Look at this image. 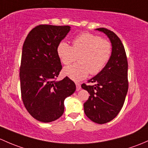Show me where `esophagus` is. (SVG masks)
<instances>
[{
  "instance_id": "esophagus-1",
  "label": "esophagus",
  "mask_w": 148,
  "mask_h": 148,
  "mask_svg": "<svg viewBox=\"0 0 148 148\" xmlns=\"http://www.w3.org/2000/svg\"><path fill=\"white\" fill-rule=\"evenodd\" d=\"M76 86H77V88H76V90H77V91H79V90L81 89V84L79 83H76Z\"/></svg>"
}]
</instances>
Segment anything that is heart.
I'll return each mask as SVG.
<instances>
[{"label": "heart", "instance_id": "b5f03b06", "mask_svg": "<svg viewBox=\"0 0 148 148\" xmlns=\"http://www.w3.org/2000/svg\"><path fill=\"white\" fill-rule=\"evenodd\" d=\"M58 57L64 64L68 65L79 58V64L64 68L63 74L71 80L79 82L88 74H99L109 61L112 53L110 42L97 35L83 33L73 40V47L62 41L57 48Z\"/></svg>", "mask_w": 148, "mask_h": 148}]
</instances>
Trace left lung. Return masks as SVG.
I'll list each match as a JSON object with an SVG mask.
<instances>
[{
  "mask_svg": "<svg viewBox=\"0 0 148 148\" xmlns=\"http://www.w3.org/2000/svg\"><path fill=\"white\" fill-rule=\"evenodd\" d=\"M109 39L112 53L109 61L97 75L83 84L82 88L90 94L84 103L86 116L93 122L103 124L117 116L123 106L128 89L127 61L125 49L119 37L108 29L97 28Z\"/></svg>",
  "mask_w": 148,
  "mask_h": 148,
  "instance_id": "obj_1",
  "label": "left lung"
}]
</instances>
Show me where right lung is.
<instances>
[{"instance_id": "right-lung-1", "label": "right lung", "mask_w": 148, "mask_h": 148, "mask_svg": "<svg viewBox=\"0 0 148 148\" xmlns=\"http://www.w3.org/2000/svg\"><path fill=\"white\" fill-rule=\"evenodd\" d=\"M70 29L68 25H40L29 32L23 44L20 69L22 99L29 114L40 122L61 117L64 99L76 90L74 82L67 77L54 80L62 68L57 46Z\"/></svg>"}]
</instances>
